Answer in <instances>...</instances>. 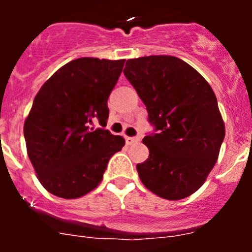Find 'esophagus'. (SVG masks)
Instances as JSON below:
<instances>
[{"label":"esophagus","mask_w":252,"mask_h":252,"mask_svg":"<svg viewBox=\"0 0 252 252\" xmlns=\"http://www.w3.org/2000/svg\"><path fill=\"white\" fill-rule=\"evenodd\" d=\"M126 139V142H127L128 145H132V144H136V142L140 141V137L139 136H126L125 137Z\"/></svg>","instance_id":"1"}]
</instances>
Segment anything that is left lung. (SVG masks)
<instances>
[{
  "instance_id": "obj_1",
  "label": "left lung",
  "mask_w": 252,
  "mask_h": 252,
  "mask_svg": "<svg viewBox=\"0 0 252 252\" xmlns=\"http://www.w3.org/2000/svg\"><path fill=\"white\" fill-rule=\"evenodd\" d=\"M124 74L155 127L142 140L149 158L136 165L142 184L169 201L189 197L206 182L224 139L215 92L193 66L170 55L128 59Z\"/></svg>"
}]
</instances>
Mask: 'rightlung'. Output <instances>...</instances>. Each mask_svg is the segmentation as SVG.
I'll return each mask as SVG.
<instances>
[{
  "instance_id": "add662e5",
  "label": "right lung",
  "mask_w": 252,
  "mask_h": 252,
  "mask_svg": "<svg viewBox=\"0 0 252 252\" xmlns=\"http://www.w3.org/2000/svg\"><path fill=\"white\" fill-rule=\"evenodd\" d=\"M125 59L79 58L58 69L43 84L24 125L31 164L41 186L65 199L98 187L108 160L125 139L106 127L107 99ZM98 121L102 128L94 129Z\"/></svg>"
}]
</instances>
